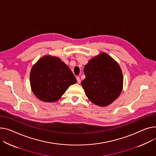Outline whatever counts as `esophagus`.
<instances>
[{
	"mask_svg": "<svg viewBox=\"0 0 156 156\" xmlns=\"http://www.w3.org/2000/svg\"><path fill=\"white\" fill-rule=\"evenodd\" d=\"M76 80H77V82L78 83H80V82H81V80H80V78L78 76V77H76Z\"/></svg>",
	"mask_w": 156,
	"mask_h": 156,
	"instance_id": "obj_1",
	"label": "esophagus"
}]
</instances>
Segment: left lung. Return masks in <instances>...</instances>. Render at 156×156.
Segmentation results:
<instances>
[{
    "instance_id": "obj_1",
    "label": "left lung",
    "mask_w": 156,
    "mask_h": 156,
    "mask_svg": "<svg viewBox=\"0 0 156 156\" xmlns=\"http://www.w3.org/2000/svg\"><path fill=\"white\" fill-rule=\"evenodd\" d=\"M85 79L81 81L89 100L107 107L120 95L123 88V73L117 62L105 53L92 58L85 66Z\"/></svg>"
}]
</instances>
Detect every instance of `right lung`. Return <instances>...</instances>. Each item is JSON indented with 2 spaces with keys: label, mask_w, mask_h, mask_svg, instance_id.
<instances>
[{
  "label": "right lung",
  "mask_w": 156,
  "mask_h": 156,
  "mask_svg": "<svg viewBox=\"0 0 156 156\" xmlns=\"http://www.w3.org/2000/svg\"><path fill=\"white\" fill-rule=\"evenodd\" d=\"M76 79L69 68L56 56L41 58L31 68L30 84L35 96L44 102L59 100Z\"/></svg>",
  "instance_id": "add662e5"
}]
</instances>
